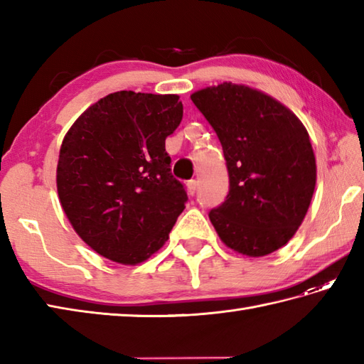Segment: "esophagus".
<instances>
[{
    "label": "esophagus",
    "mask_w": 364,
    "mask_h": 364,
    "mask_svg": "<svg viewBox=\"0 0 364 364\" xmlns=\"http://www.w3.org/2000/svg\"><path fill=\"white\" fill-rule=\"evenodd\" d=\"M197 181L196 180H191L189 183H188V192H189V196H194L196 192H197Z\"/></svg>",
    "instance_id": "1"
}]
</instances>
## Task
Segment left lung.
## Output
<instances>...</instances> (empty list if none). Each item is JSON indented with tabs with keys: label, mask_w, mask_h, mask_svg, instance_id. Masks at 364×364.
<instances>
[{
	"label": "left lung",
	"mask_w": 364,
	"mask_h": 364,
	"mask_svg": "<svg viewBox=\"0 0 364 364\" xmlns=\"http://www.w3.org/2000/svg\"><path fill=\"white\" fill-rule=\"evenodd\" d=\"M191 100L222 144L230 191L210 220L222 242L245 257H264L296 235L311 203L316 159L296 114L249 86L223 82Z\"/></svg>",
	"instance_id": "8db88e82"
}]
</instances>
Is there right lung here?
<instances>
[{
	"instance_id": "add662e5",
	"label": "right lung",
	"mask_w": 364,
	"mask_h": 364,
	"mask_svg": "<svg viewBox=\"0 0 364 364\" xmlns=\"http://www.w3.org/2000/svg\"><path fill=\"white\" fill-rule=\"evenodd\" d=\"M183 119L178 95L120 90L84 111L60 145L58 194L73 230L120 264L168 239L188 194L170 172L166 137Z\"/></svg>"
}]
</instances>
